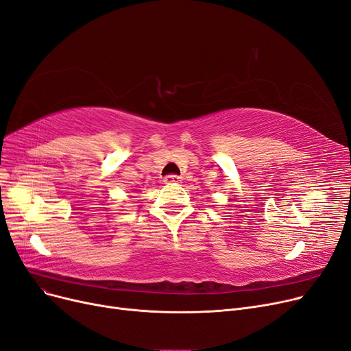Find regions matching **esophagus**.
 Masks as SVG:
<instances>
[{
	"instance_id": "obj_1",
	"label": "esophagus",
	"mask_w": 351,
	"mask_h": 351,
	"mask_svg": "<svg viewBox=\"0 0 351 351\" xmlns=\"http://www.w3.org/2000/svg\"><path fill=\"white\" fill-rule=\"evenodd\" d=\"M163 182L166 185H172V184H179L180 178L178 175H167L163 178Z\"/></svg>"
}]
</instances>
